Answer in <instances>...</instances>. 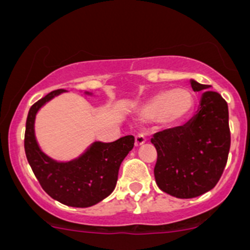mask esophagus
<instances>
[{
	"label": "esophagus",
	"mask_w": 250,
	"mask_h": 250,
	"mask_svg": "<svg viewBox=\"0 0 250 250\" xmlns=\"http://www.w3.org/2000/svg\"><path fill=\"white\" fill-rule=\"evenodd\" d=\"M146 137H144L143 134H141V133H139V134H137V136H136V138H134V146H136L137 148H138V146H143V144L146 143Z\"/></svg>",
	"instance_id": "34e87169"
}]
</instances>
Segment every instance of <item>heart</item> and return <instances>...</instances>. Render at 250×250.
Masks as SVG:
<instances>
[{"label": "heart", "mask_w": 250, "mask_h": 250, "mask_svg": "<svg viewBox=\"0 0 250 250\" xmlns=\"http://www.w3.org/2000/svg\"><path fill=\"white\" fill-rule=\"evenodd\" d=\"M195 107V96L186 87L163 90L155 93L141 109V117L146 122L162 121L176 125L188 118Z\"/></svg>", "instance_id": "obj_1"}]
</instances>
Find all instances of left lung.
Wrapping results in <instances>:
<instances>
[{"mask_svg": "<svg viewBox=\"0 0 250 250\" xmlns=\"http://www.w3.org/2000/svg\"><path fill=\"white\" fill-rule=\"evenodd\" d=\"M202 92L197 113L180 127L154 134V176L159 188L178 199H192L212 190L221 179L230 148L228 106L218 92L191 80Z\"/></svg>", "mask_w": 250, "mask_h": 250, "instance_id": "left-lung-1", "label": "left lung"}]
</instances>
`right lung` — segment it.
Wrapping results in <instances>:
<instances>
[{
    "label": "right lung",
    "instance_id": "add662e5",
    "mask_svg": "<svg viewBox=\"0 0 250 250\" xmlns=\"http://www.w3.org/2000/svg\"><path fill=\"white\" fill-rule=\"evenodd\" d=\"M64 91H51L30 107L25 122L24 150L37 180L51 199L83 208L111 195L117 184L121 163L134 146V137L125 136L112 143L95 142L71 162L59 163L49 158L37 143L34 121L39 108Z\"/></svg>",
    "mask_w": 250,
    "mask_h": 250
}]
</instances>
